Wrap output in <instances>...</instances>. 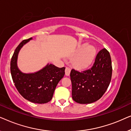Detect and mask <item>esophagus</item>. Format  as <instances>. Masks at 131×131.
Masks as SVG:
<instances>
[{"instance_id":"34e87169","label":"esophagus","mask_w":131,"mask_h":131,"mask_svg":"<svg viewBox=\"0 0 131 131\" xmlns=\"http://www.w3.org/2000/svg\"><path fill=\"white\" fill-rule=\"evenodd\" d=\"M70 71H71V69H70L69 67H66V70H65V73H66V76H70Z\"/></svg>"}]
</instances>
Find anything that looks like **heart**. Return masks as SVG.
Listing matches in <instances>:
<instances>
[{
    "instance_id": "1",
    "label": "heart",
    "mask_w": 131,
    "mask_h": 131,
    "mask_svg": "<svg viewBox=\"0 0 131 131\" xmlns=\"http://www.w3.org/2000/svg\"><path fill=\"white\" fill-rule=\"evenodd\" d=\"M96 55V49L94 46L86 43L79 46L71 55L74 57L71 64L74 69L84 70L90 67L94 62Z\"/></svg>"
}]
</instances>
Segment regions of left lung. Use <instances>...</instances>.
I'll use <instances>...</instances> for the list:
<instances>
[{
    "mask_svg": "<svg viewBox=\"0 0 131 131\" xmlns=\"http://www.w3.org/2000/svg\"><path fill=\"white\" fill-rule=\"evenodd\" d=\"M112 75L110 53L104 48L96 55L91 69L82 72L71 70L73 100L79 104H90L96 101L108 88Z\"/></svg>",
    "mask_w": 131,
    "mask_h": 131,
    "instance_id": "left-lung-1",
    "label": "left lung"
}]
</instances>
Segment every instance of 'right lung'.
Instances as JSON below:
<instances>
[{
  "instance_id": "obj_1",
  "label": "right lung",
  "mask_w": 131,
  "mask_h": 131,
  "mask_svg": "<svg viewBox=\"0 0 131 131\" xmlns=\"http://www.w3.org/2000/svg\"><path fill=\"white\" fill-rule=\"evenodd\" d=\"M31 39L23 40L16 48L10 61V73L16 88L25 99L34 103L44 104L52 100L57 84L65 74L66 68L48 64L36 72H21L17 66L18 55L23 46Z\"/></svg>"
}]
</instances>
